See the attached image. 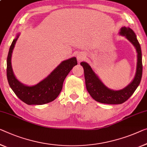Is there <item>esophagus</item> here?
<instances>
[{
	"mask_svg": "<svg viewBox=\"0 0 147 147\" xmlns=\"http://www.w3.org/2000/svg\"><path fill=\"white\" fill-rule=\"evenodd\" d=\"M77 59L78 61H81L84 59V56L82 55H77Z\"/></svg>",
	"mask_w": 147,
	"mask_h": 147,
	"instance_id": "esophagus-1",
	"label": "esophagus"
}]
</instances>
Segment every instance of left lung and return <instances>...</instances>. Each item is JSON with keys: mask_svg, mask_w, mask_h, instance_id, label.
Segmentation results:
<instances>
[{"mask_svg": "<svg viewBox=\"0 0 147 147\" xmlns=\"http://www.w3.org/2000/svg\"><path fill=\"white\" fill-rule=\"evenodd\" d=\"M119 34L125 36L134 46L137 53V69L135 77L129 84L119 90H113L106 86L88 63L81 62L84 69L85 83L87 91L96 101L107 104H121L129 98L141 82L143 74L141 46L135 32L130 28L122 27Z\"/></svg>", "mask_w": 147, "mask_h": 147, "instance_id": "1", "label": "left lung"}]
</instances>
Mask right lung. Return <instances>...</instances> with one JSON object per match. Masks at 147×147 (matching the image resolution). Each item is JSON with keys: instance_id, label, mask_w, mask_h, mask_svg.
Listing matches in <instances>:
<instances>
[{"instance_id": "right-lung-1", "label": "right lung", "mask_w": 147, "mask_h": 147, "mask_svg": "<svg viewBox=\"0 0 147 147\" xmlns=\"http://www.w3.org/2000/svg\"><path fill=\"white\" fill-rule=\"evenodd\" d=\"M19 36L20 34H17L8 51L6 69L8 84L18 98L28 105H42L53 101L60 94L66 76L77 65L76 58L74 57L63 61L45 79L34 86H27L16 78L11 64L13 49Z\"/></svg>"}]
</instances>
